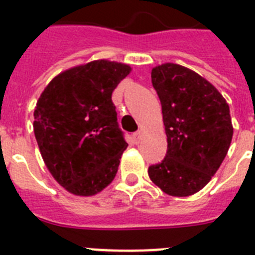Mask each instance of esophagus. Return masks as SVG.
Returning a JSON list of instances; mask_svg holds the SVG:
<instances>
[{
    "instance_id": "34e87169",
    "label": "esophagus",
    "mask_w": 255,
    "mask_h": 255,
    "mask_svg": "<svg viewBox=\"0 0 255 255\" xmlns=\"http://www.w3.org/2000/svg\"><path fill=\"white\" fill-rule=\"evenodd\" d=\"M132 137H133V140H135L136 143H139L140 139H141V131L135 132V133H133V135H132Z\"/></svg>"
}]
</instances>
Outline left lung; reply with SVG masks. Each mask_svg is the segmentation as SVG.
<instances>
[{"label":"left lung","mask_w":255,"mask_h":255,"mask_svg":"<svg viewBox=\"0 0 255 255\" xmlns=\"http://www.w3.org/2000/svg\"><path fill=\"white\" fill-rule=\"evenodd\" d=\"M151 78L161 102L168 151L148 174L164 193L192 196L212 180L229 151V104L210 82L184 66H156Z\"/></svg>","instance_id":"1"}]
</instances>
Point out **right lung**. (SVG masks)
Here are the masks:
<instances>
[{
	"instance_id": "add662e5",
	"label": "right lung",
	"mask_w": 255,
	"mask_h": 255,
	"mask_svg": "<svg viewBox=\"0 0 255 255\" xmlns=\"http://www.w3.org/2000/svg\"><path fill=\"white\" fill-rule=\"evenodd\" d=\"M107 59L62 71L42 91L34 135L57 182L75 196H94L115 178L128 144L120 131L112 92L131 73Z\"/></svg>"
}]
</instances>
